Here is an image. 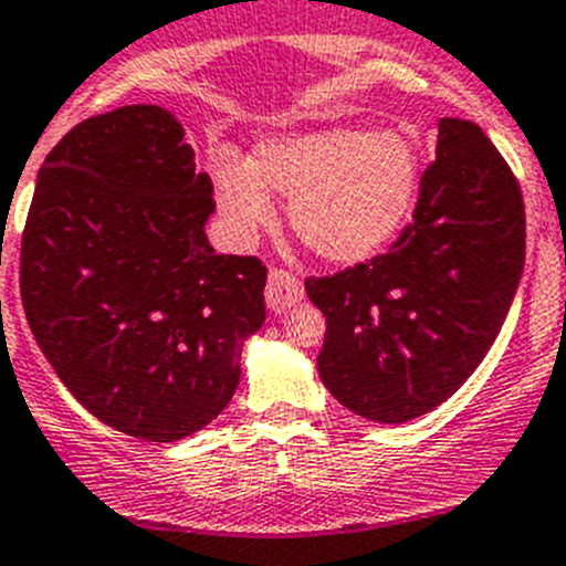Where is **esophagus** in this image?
Returning <instances> with one entry per match:
<instances>
[{
	"label": "esophagus",
	"instance_id": "obj_1",
	"mask_svg": "<svg viewBox=\"0 0 566 566\" xmlns=\"http://www.w3.org/2000/svg\"><path fill=\"white\" fill-rule=\"evenodd\" d=\"M264 298H268V307L276 310V313L293 307V304H298L304 298L302 279L295 276L293 271H284V268H271L268 287H264Z\"/></svg>",
	"mask_w": 566,
	"mask_h": 566
}]
</instances>
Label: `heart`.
Instances as JSON below:
<instances>
[{"instance_id": "heart-1", "label": "heart", "mask_w": 566, "mask_h": 566, "mask_svg": "<svg viewBox=\"0 0 566 566\" xmlns=\"http://www.w3.org/2000/svg\"><path fill=\"white\" fill-rule=\"evenodd\" d=\"M211 175L237 239L273 220L268 191H276L290 197V226L310 251L353 264L384 251L409 222L420 195V151L403 132L329 126L268 137L251 163L220 157Z\"/></svg>"}]
</instances>
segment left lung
I'll return each mask as SVG.
<instances>
[{
    "mask_svg": "<svg viewBox=\"0 0 566 566\" xmlns=\"http://www.w3.org/2000/svg\"><path fill=\"white\" fill-rule=\"evenodd\" d=\"M522 268L516 175L480 126L442 118L415 217L389 251L304 282L327 318L321 380L366 420L429 415L482 364Z\"/></svg>",
    "mask_w": 566,
    "mask_h": 566,
    "instance_id": "left-lung-1",
    "label": "left lung"
}]
</instances>
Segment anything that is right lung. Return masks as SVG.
<instances>
[{"mask_svg":"<svg viewBox=\"0 0 566 566\" xmlns=\"http://www.w3.org/2000/svg\"><path fill=\"white\" fill-rule=\"evenodd\" d=\"M211 191L182 126L146 104L81 120L35 180L19 262L28 324L75 400L135 440L208 426L264 324L268 268L213 253Z\"/></svg>","mask_w":566,"mask_h":566,"instance_id":"obj_1","label":"right lung"}]
</instances>
